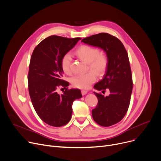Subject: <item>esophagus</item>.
<instances>
[{
    "mask_svg": "<svg viewBox=\"0 0 161 161\" xmlns=\"http://www.w3.org/2000/svg\"><path fill=\"white\" fill-rule=\"evenodd\" d=\"M81 93H82V95H86V94H87L88 91H86V90H82V91H81Z\"/></svg>",
    "mask_w": 161,
    "mask_h": 161,
    "instance_id": "esophagus-1",
    "label": "esophagus"
}]
</instances>
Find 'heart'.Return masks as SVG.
Segmentation results:
<instances>
[{"label": "heart", "mask_w": 161, "mask_h": 161, "mask_svg": "<svg viewBox=\"0 0 161 161\" xmlns=\"http://www.w3.org/2000/svg\"><path fill=\"white\" fill-rule=\"evenodd\" d=\"M77 55L86 64L89 68L101 75L105 71L108 66V58L96 47L89 45H82L76 50ZM71 57L70 54H65L61 60V68L66 74L71 73ZM93 71H90L82 75H77L71 78V82L75 87L80 89H88L96 80V75Z\"/></svg>", "instance_id": "heart-1"}]
</instances>
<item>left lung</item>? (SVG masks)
<instances>
[{
  "mask_svg": "<svg viewBox=\"0 0 161 161\" xmlns=\"http://www.w3.org/2000/svg\"><path fill=\"white\" fill-rule=\"evenodd\" d=\"M82 42L102 49L108 58V66L101 80L95 84L97 90L109 95L93 92L98 98L92 109L93 120L102 126H110L120 121L129 108L133 89L132 75L128 55L123 44L115 36L106 33L94 35L82 40Z\"/></svg>",
  "mask_w": 161,
  "mask_h": 161,
  "instance_id": "1",
  "label": "left lung"
}]
</instances>
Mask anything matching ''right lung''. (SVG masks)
<instances>
[{"label":"right lung","mask_w":161,"mask_h":161,"mask_svg":"<svg viewBox=\"0 0 161 161\" xmlns=\"http://www.w3.org/2000/svg\"><path fill=\"white\" fill-rule=\"evenodd\" d=\"M81 39L49 36L34 49L29 67L28 90L31 100L39 117L47 125L60 127L66 125L72 114V104L82 97L79 89L57 92L58 86L67 87L69 82L62 79L63 57Z\"/></svg>","instance_id":"1"}]
</instances>
